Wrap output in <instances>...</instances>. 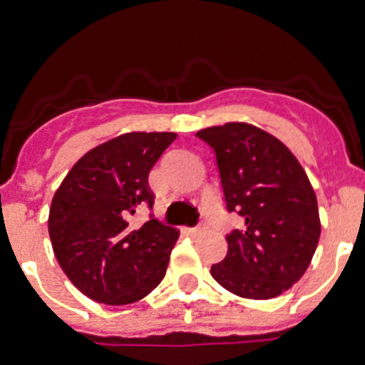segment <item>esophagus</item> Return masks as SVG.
Returning a JSON list of instances; mask_svg holds the SVG:
<instances>
[{
  "instance_id": "obj_1",
  "label": "esophagus",
  "mask_w": 365,
  "mask_h": 365,
  "mask_svg": "<svg viewBox=\"0 0 365 365\" xmlns=\"http://www.w3.org/2000/svg\"><path fill=\"white\" fill-rule=\"evenodd\" d=\"M202 231H205V227H202V225H197V227L189 229V233L193 235V237H199V235L202 233Z\"/></svg>"
}]
</instances>
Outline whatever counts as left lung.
<instances>
[{"label": "left lung", "mask_w": 365, "mask_h": 365, "mask_svg": "<svg viewBox=\"0 0 365 365\" xmlns=\"http://www.w3.org/2000/svg\"><path fill=\"white\" fill-rule=\"evenodd\" d=\"M216 151L229 212L244 227L227 235V255L212 277L246 299H272L309 269L320 239L314 189L295 155L278 138L250 123L197 132Z\"/></svg>", "instance_id": "1"}]
</instances>
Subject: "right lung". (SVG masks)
I'll return each mask as SVG.
<instances>
[{
	"instance_id": "obj_1",
	"label": "right lung",
	"mask_w": 365,
	"mask_h": 365,
	"mask_svg": "<svg viewBox=\"0 0 365 365\" xmlns=\"http://www.w3.org/2000/svg\"><path fill=\"white\" fill-rule=\"evenodd\" d=\"M176 132H125L83 155L56 189L48 237L58 265L96 303L128 305L165 278L180 231L157 220L130 229L128 217L153 206L149 170Z\"/></svg>"
}]
</instances>
